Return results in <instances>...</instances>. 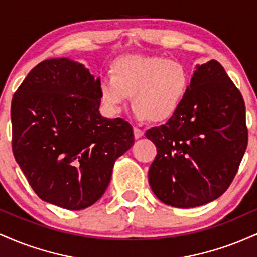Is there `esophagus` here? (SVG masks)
Wrapping results in <instances>:
<instances>
[{"label": "esophagus", "mask_w": 257, "mask_h": 257, "mask_svg": "<svg viewBox=\"0 0 257 257\" xmlns=\"http://www.w3.org/2000/svg\"><path fill=\"white\" fill-rule=\"evenodd\" d=\"M144 135V131L143 129H140V128H137V126H134V137H135V139H139V138H141Z\"/></svg>", "instance_id": "34e87169"}]
</instances>
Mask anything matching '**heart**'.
Segmentation results:
<instances>
[{
  "label": "heart",
  "instance_id": "b5f03b06",
  "mask_svg": "<svg viewBox=\"0 0 257 257\" xmlns=\"http://www.w3.org/2000/svg\"><path fill=\"white\" fill-rule=\"evenodd\" d=\"M112 76L100 79L101 102L116 114L132 95L139 120L161 123L175 116L190 85L185 65L159 55L128 54L112 63Z\"/></svg>",
  "mask_w": 257,
  "mask_h": 257
}]
</instances>
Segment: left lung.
Masks as SVG:
<instances>
[{
  "label": "left lung",
  "mask_w": 257,
  "mask_h": 257,
  "mask_svg": "<svg viewBox=\"0 0 257 257\" xmlns=\"http://www.w3.org/2000/svg\"><path fill=\"white\" fill-rule=\"evenodd\" d=\"M146 138L157 147L149 182L162 203L188 209L219 198L247 145L245 104L222 65H196L181 107Z\"/></svg>",
  "instance_id": "8db88e82"
}]
</instances>
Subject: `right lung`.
<instances>
[{
    "label": "right lung",
    "mask_w": 257,
    "mask_h": 257,
    "mask_svg": "<svg viewBox=\"0 0 257 257\" xmlns=\"http://www.w3.org/2000/svg\"><path fill=\"white\" fill-rule=\"evenodd\" d=\"M100 78L70 58L47 59L12 99L14 158L41 199L81 210L101 198L134 144L125 120L100 114Z\"/></svg>",
    "instance_id": "1"
}]
</instances>
